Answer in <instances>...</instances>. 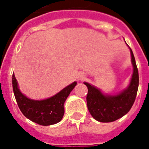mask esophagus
I'll return each mask as SVG.
<instances>
[{"mask_svg": "<svg viewBox=\"0 0 149 149\" xmlns=\"http://www.w3.org/2000/svg\"><path fill=\"white\" fill-rule=\"evenodd\" d=\"M86 77V75L84 72H79L78 75H77V79H78V80H83Z\"/></svg>", "mask_w": 149, "mask_h": 149, "instance_id": "esophagus-1", "label": "esophagus"}]
</instances>
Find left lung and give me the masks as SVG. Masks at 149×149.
<instances>
[{
	"mask_svg": "<svg viewBox=\"0 0 149 149\" xmlns=\"http://www.w3.org/2000/svg\"><path fill=\"white\" fill-rule=\"evenodd\" d=\"M130 51L134 70L130 85L124 91L116 95H105L95 87L84 83L88 88L87 107L95 120L101 123H111L116 121L128 113L133 106L137 95L139 79L135 56L131 49Z\"/></svg>",
	"mask_w": 149,
	"mask_h": 149,
	"instance_id": "8db88e82",
	"label": "left lung"
}]
</instances>
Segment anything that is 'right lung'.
Instances as JSON below:
<instances>
[{"label": "right lung", "instance_id": "obj_1", "mask_svg": "<svg viewBox=\"0 0 149 149\" xmlns=\"http://www.w3.org/2000/svg\"><path fill=\"white\" fill-rule=\"evenodd\" d=\"M12 85L16 101L24 116L33 123L41 125H50L59 123L63 117L64 102L77 82L72 83L60 93L47 100H30L20 92L14 74L12 76Z\"/></svg>", "mask_w": 149, "mask_h": 149}]
</instances>
